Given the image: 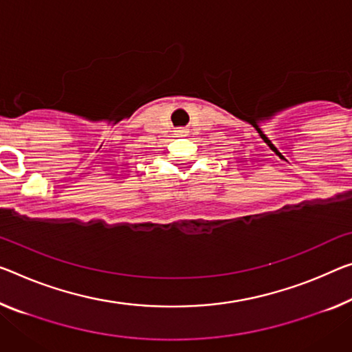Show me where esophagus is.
Instances as JSON below:
<instances>
[{
  "label": "esophagus",
  "instance_id": "esophagus-1",
  "mask_svg": "<svg viewBox=\"0 0 352 352\" xmlns=\"http://www.w3.org/2000/svg\"><path fill=\"white\" fill-rule=\"evenodd\" d=\"M187 129H177V131H176V135H177V137H186V135H187Z\"/></svg>",
  "mask_w": 352,
  "mask_h": 352
}]
</instances>
